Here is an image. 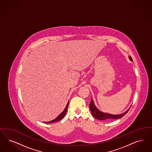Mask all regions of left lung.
<instances>
[{
	"mask_svg": "<svg viewBox=\"0 0 152 152\" xmlns=\"http://www.w3.org/2000/svg\"><path fill=\"white\" fill-rule=\"evenodd\" d=\"M129 58L131 61H132V59L131 56H129ZM89 108H90V110L91 111V113H92V114L93 116L99 120H108L118 119V118H123L125 115H126L127 113V112L129 111V110L130 108V107L129 108L125 113H123L120 115H111V114L106 113H102L100 111H99L95 106L92 99H91V102L89 103Z\"/></svg>",
	"mask_w": 152,
	"mask_h": 152,
	"instance_id": "obj_1",
	"label": "left lung"
}]
</instances>
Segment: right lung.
Listing matches in <instances>:
<instances>
[{
	"mask_svg": "<svg viewBox=\"0 0 152 152\" xmlns=\"http://www.w3.org/2000/svg\"><path fill=\"white\" fill-rule=\"evenodd\" d=\"M68 104L69 102H68V103H67L66 106V107H65V109L64 110V111H63V113H61L59 115V116H58L57 118H55V119L51 121H49V122H44V123H46V124H52V123H55V122L59 121H60V120H61V119H62V118H64V116H65V115L66 113L67 112V110H68Z\"/></svg>",
	"mask_w": 152,
	"mask_h": 152,
	"instance_id": "obj_1",
	"label": "right lung"
}]
</instances>
